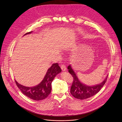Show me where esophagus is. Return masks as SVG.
Instances as JSON below:
<instances>
[{
	"mask_svg": "<svg viewBox=\"0 0 122 122\" xmlns=\"http://www.w3.org/2000/svg\"><path fill=\"white\" fill-rule=\"evenodd\" d=\"M61 69H62V70L63 71H66V66L64 65V64H62L61 65Z\"/></svg>",
	"mask_w": 122,
	"mask_h": 122,
	"instance_id": "esophagus-1",
	"label": "esophagus"
}]
</instances>
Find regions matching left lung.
<instances>
[{"mask_svg": "<svg viewBox=\"0 0 122 122\" xmlns=\"http://www.w3.org/2000/svg\"><path fill=\"white\" fill-rule=\"evenodd\" d=\"M68 72L73 78V82L71 89V94L75 98L81 100L89 98L97 94L107 81L108 76L103 82L94 86L86 85L81 83L73 71L71 65L67 67Z\"/></svg>", "mask_w": 122, "mask_h": 122, "instance_id": "1", "label": "left lung"}]
</instances>
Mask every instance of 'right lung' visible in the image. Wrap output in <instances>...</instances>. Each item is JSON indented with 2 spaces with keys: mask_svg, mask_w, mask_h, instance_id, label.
Instances as JSON below:
<instances>
[{
  "mask_svg": "<svg viewBox=\"0 0 122 122\" xmlns=\"http://www.w3.org/2000/svg\"><path fill=\"white\" fill-rule=\"evenodd\" d=\"M32 31L28 32L25 35L30 34ZM61 69L57 63L53 64L48 69V71L42 81L38 85L29 87L23 86L17 82L15 83L22 93L28 97L34 100H43L49 95L51 90V82L56 76L61 72Z\"/></svg>",
  "mask_w": 122,
  "mask_h": 122,
  "instance_id": "1",
  "label": "right lung"
}]
</instances>
